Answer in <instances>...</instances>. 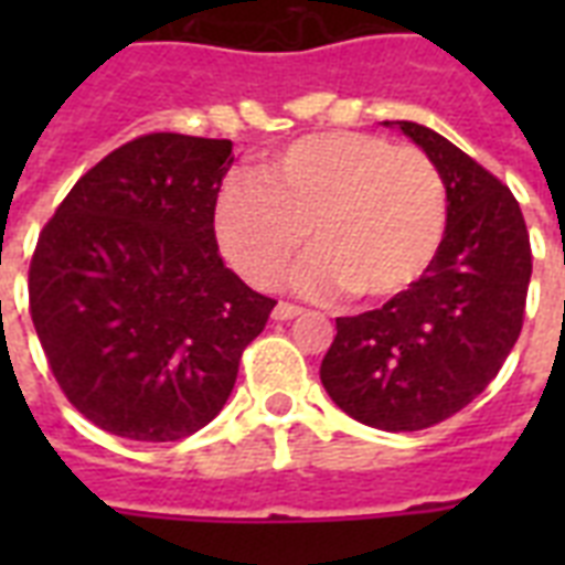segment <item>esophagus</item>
<instances>
[{
	"mask_svg": "<svg viewBox=\"0 0 565 565\" xmlns=\"http://www.w3.org/2000/svg\"><path fill=\"white\" fill-rule=\"evenodd\" d=\"M299 317H305V310L290 305V301H278L273 310V319H278V322H290V319H299Z\"/></svg>",
	"mask_w": 565,
	"mask_h": 565,
	"instance_id": "obj_1",
	"label": "esophagus"
}]
</instances>
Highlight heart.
Segmentation results:
<instances>
[{
    "label": "heart",
    "mask_w": 565,
    "mask_h": 565,
    "mask_svg": "<svg viewBox=\"0 0 565 565\" xmlns=\"http://www.w3.org/2000/svg\"><path fill=\"white\" fill-rule=\"evenodd\" d=\"M448 225L443 172L413 146L363 131L292 140L260 167V181L228 179L213 207L222 255L255 287H273L308 234L305 296L349 292L393 301L437 260Z\"/></svg>",
    "instance_id": "obj_1"
}]
</instances>
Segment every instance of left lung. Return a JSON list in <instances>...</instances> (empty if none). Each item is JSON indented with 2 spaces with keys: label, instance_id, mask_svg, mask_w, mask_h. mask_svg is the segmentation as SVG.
<instances>
[{
  "label": "left lung",
  "instance_id": "obj_1",
  "mask_svg": "<svg viewBox=\"0 0 565 565\" xmlns=\"http://www.w3.org/2000/svg\"><path fill=\"white\" fill-rule=\"evenodd\" d=\"M443 172L446 239L413 290L337 319L319 377L331 402L377 430H422L463 411L516 345L531 281V243L495 175L419 122H384Z\"/></svg>",
  "mask_w": 565,
  "mask_h": 565
}]
</instances>
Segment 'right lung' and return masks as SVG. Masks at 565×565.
Returning a JSON list of instances; mask_svg holds the SVG:
<instances>
[{"label":"right lung","instance_id":"right-lung-1","mask_svg":"<svg viewBox=\"0 0 565 565\" xmlns=\"http://www.w3.org/2000/svg\"><path fill=\"white\" fill-rule=\"evenodd\" d=\"M231 140L146 135L75 181L29 269L52 375L108 434L172 443L225 407L275 301L222 264L213 207Z\"/></svg>","mask_w":565,"mask_h":565}]
</instances>
